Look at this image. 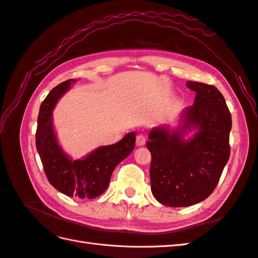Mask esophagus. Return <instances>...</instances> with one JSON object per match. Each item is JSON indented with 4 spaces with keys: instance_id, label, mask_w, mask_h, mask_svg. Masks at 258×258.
<instances>
[{
    "instance_id": "obj_1",
    "label": "esophagus",
    "mask_w": 258,
    "mask_h": 258,
    "mask_svg": "<svg viewBox=\"0 0 258 258\" xmlns=\"http://www.w3.org/2000/svg\"><path fill=\"white\" fill-rule=\"evenodd\" d=\"M144 143H146V137H144L143 135H138L137 136V146L138 147H142L144 146Z\"/></svg>"
}]
</instances>
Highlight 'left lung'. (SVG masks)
<instances>
[{
  "mask_svg": "<svg viewBox=\"0 0 258 258\" xmlns=\"http://www.w3.org/2000/svg\"><path fill=\"white\" fill-rule=\"evenodd\" d=\"M196 92L192 106L183 110L176 128L160 125L150 131L147 147L151 190L159 203L188 207L208 198L230 158L232 118L224 97L213 85L188 81ZM196 130L189 140L184 135Z\"/></svg>",
  "mask_w": 258,
  "mask_h": 258,
  "instance_id": "left-lung-1",
  "label": "left lung"
}]
</instances>
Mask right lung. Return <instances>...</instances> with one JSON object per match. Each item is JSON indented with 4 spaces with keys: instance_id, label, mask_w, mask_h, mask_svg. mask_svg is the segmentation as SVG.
<instances>
[{
    "instance_id": "obj_1",
    "label": "right lung",
    "mask_w": 258,
    "mask_h": 258,
    "mask_svg": "<svg viewBox=\"0 0 258 258\" xmlns=\"http://www.w3.org/2000/svg\"><path fill=\"white\" fill-rule=\"evenodd\" d=\"M75 80H67L50 91L40 105L36 148L46 176L56 190L74 198L93 199L109 185L115 167L133 152L136 133H129L111 146L99 147L81 160H71L58 143L52 125V110Z\"/></svg>"
}]
</instances>
